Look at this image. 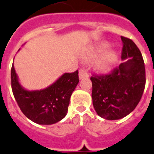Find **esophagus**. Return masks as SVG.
Wrapping results in <instances>:
<instances>
[{
  "instance_id": "1",
  "label": "esophagus",
  "mask_w": 154,
  "mask_h": 154,
  "mask_svg": "<svg viewBox=\"0 0 154 154\" xmlns=\"http://www.w3.org/2000/svg\"><path fill=\"white\" fill-rule=\"evenodd\" d=\"M89 77V73H88L87 70L84 69H81L79 71V78L80 80L84 79V78H87Z\"/></svg>"
}]
</instances>
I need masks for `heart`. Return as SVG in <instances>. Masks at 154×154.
Here are the masks:
<instances>
[{
  "mask_svg": "<svg viewBox=\"0 0 154 154\" xmlns=\"http://www.w3.org/2000/svg\"><path fill=\"white\" fill-rule=\"evenodd\" d=\"M108 47H109L108 43L102 42L85 53L84 55V59L87 61H92L100 56L108 48ZM116 58H117V55L114 51H110V52L107 53L106 55H104L98 61L96 65L97 69L102 72H106L113 65V63L116 61Z\"/></svg>",
  "mask_w": 154,
  "mask_h": 154,
  "instance_id": "heart-1",
  "label": "heart"
}]
</instances>
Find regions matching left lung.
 <instances>
[{"mask_svg":"<svg viewBox=\"0 0 154 154\" xmlns=\"http://www.w3.org/2000/svg\"><path fill=\"white\" fill-rule=\"evenodd\" d=\"M121 40L123 63L113 73L91 77L93 106L99 117L109 121L123 118L132 112L145 88L142 54L131 39L121 37Z\"/></svg>","mask_w":154,"mask_h":154,"instance_id":"left-lung-1","label":"left lung"}]
</instances>
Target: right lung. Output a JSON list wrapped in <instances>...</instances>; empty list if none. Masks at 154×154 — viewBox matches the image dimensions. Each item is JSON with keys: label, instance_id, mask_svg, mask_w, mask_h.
<instances>
[{"label": "right lung", "instance_id": "1", "mask_svg": "<svg viewBox=\"0 0 154 154\" xmlns=\"http://www.w3.org/2000/svg\"><path fill=\"white\" fill-rule=\"evenodd\" d=\"M11 78L14 97L23 114L41 125H53L66 117L71 95L79 82L77 70L63 73L45 88L29 91L19 83L14 64L11 66Z\"/></svg>", "mask_w": 154, "mask_h": 154}]
</instances>
